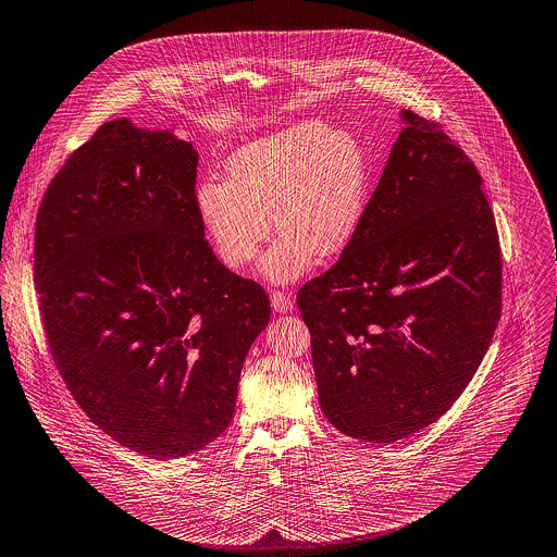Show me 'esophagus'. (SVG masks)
<instances>
[{"label":"esophagus","instance_id":"34e87169","mask_svg":"<svg viewBox=\"0 0 557 557\" xmlns=\"http://www.w3.org/2000/svg\"><path fill=\"white\" fill-rule=\"evenodd\" d=\"M271 306L277 314H286L293 310V301L286 293H271Z\"/></svg>","mask_w":557,"mask_h":557}]
</instances>
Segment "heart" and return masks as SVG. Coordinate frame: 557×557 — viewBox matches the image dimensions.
I'll list each match as a JSON object with an SVG mask.
<instances>
[{"label": "heart", "instance_id": "1", "mask_svg": "<svg viewBox=\"0 0 557 557\" xmlns=\"http://www.w3.org/2000/svg\"><path fill=\"white\" fill-rule=\"evenodd\" d=\"M369 186V160L351 134L301 121L238 147L227 158V180H199L195 208L219 260L234 271L258 258L275 219L282 234L260 273L271 284H290L317 256L332 260L354 245Z\"/></svg>", "mask_w": 557, "mask_h": 557}]
</instances>
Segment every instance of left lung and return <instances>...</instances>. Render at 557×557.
<instances>
[{
	"label": "left lung",
	"mask_w": 557,
	"mask_h": 557,
	"mask_svg": "<svg viewBox=\"0 0 557 557\" xmlns=\"http://www.w3.org/2000/svg\"><path fill=\"white\" fill-rule=\"evenodd\" d=\"M354 245L297 295L327 421L395 443L438 421L502 317V249L484 180L434 123L399 112Z\"/></svg>",
	"instance_id": "8db88e82"
}]
</instances>
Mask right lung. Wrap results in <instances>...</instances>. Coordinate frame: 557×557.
<instances>
[{"label": "right lung", "mask_w": 557, "mask_h": 557, "mask_svg": "<svg viewBox=\"0 0 557 557\" xmlns=\"http://www.w3.org/2000/svg\"><path fill=\"white\" fill-rule=\"evenodd\" d=\"M197 149L127 116L103 123L51 180L34 280L51 356L119 445L175 460L234 417L267 293L225 269L195 208Z\"/></svg>", "instance_id": "add662e5"}]
</instances>
